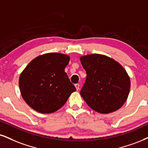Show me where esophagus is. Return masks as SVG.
Returning a JSON list of instances; mask_svg holds the SVG:
<instances>
[{"instance_id":"1","label":"esophagus","mask_w":148,"mask_h":148,"mask_svg":"<svg viewBox=\"0 0 148 148\" xmlns=\"http://www.w3.org/2000/svg\"><path fill=\"white\" fill-rule=\"evenodd\" d=\"M75 86L76 87V89H77V90H78L79 89V84H76L75 85Z\"/></svg>"}]
</instances>
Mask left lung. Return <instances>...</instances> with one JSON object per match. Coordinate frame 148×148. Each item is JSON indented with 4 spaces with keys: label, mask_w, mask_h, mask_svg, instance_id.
<instances>
[{
    "label": "left lung",
    "mask_w": 148,
    "mask_h": 148,
    "mask_svg": "<svg viewBox=\"0 0 148 148\" xmlns=\"http://www.w3.org/2000/svg\"><path fill=\"white\" fill-rule=\"evenodd\" d=\"M80 60L86 73L80 95L88 106L103 114L120 108L130 88V77L125 69L103 55H88Z\"/></svg>",
    "instance_id": "left-lung-1"
}]
</instances>
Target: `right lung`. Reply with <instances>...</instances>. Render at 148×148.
<instances>
[{"label": "right lung", "mask_w": 148, "mask_h": 148, "mask_svg": "<svg viewBox=\"0 0 148 148\" xmlns=\"http://www.w3.org/2000/svg\"><path fill=\"white\" fill-rule=\"evenodd\" d=\"M68 56L50 53L38 56L27 66L19 78L22 97L33 109L51 113L62 107L76 90L64 71Z\"/></svg>", "instance_id": "add662e5"}]
</instances>
